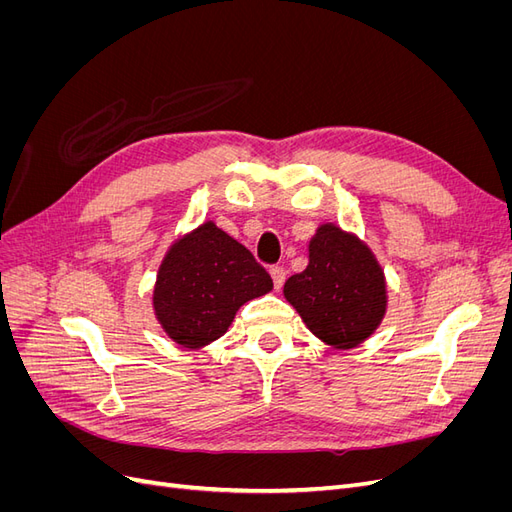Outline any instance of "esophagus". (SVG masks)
I'll return each mask as SVG.
<instances>
[{"mask_svg": "<svg viewBox=\"0 0 512 512\" xmlns=\"http://www.w3.org/2000/svg\"><path fill=\"white\" fill-rule=\"evenodd\" d=\"M269 273H271V280H273L275 290H280V288H282V284H284V280H286V271H284V267H280V265H273V267H269Z\"/></svg>", "mask_w": 512, "mask_h": 512, "instance_id": "34e87169", "label": "esophagus"}]
</instances>
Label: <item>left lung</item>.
I'll return each instance as SVG.
<instances>
[{
  "instance_id": "obj_1",
  "label": "left lung",
  "mask_w": 512,
  "mask_h": 512,
  "mask_svg": "<svg viewBox=\"0 0 512 512\" xmlns=\"http://www.w3.org/2000/svg\"><path fill=\"white\" fill-rule=\"evenodd\" d=\"M284 297L307 329L335 348H352L376 331L386 312L384 273L369 247L324 224L309 241V265L290 275Z\"/></svg>"
}]
</instances>
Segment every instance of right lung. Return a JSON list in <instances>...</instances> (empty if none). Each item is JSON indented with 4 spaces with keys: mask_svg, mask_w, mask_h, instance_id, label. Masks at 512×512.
<instances>
[{
    "mask_svg": "<svg viewBox=\"0 0 512 512\" xmlns=\"http://www.w3.org/2000/svg\"><path fill=\"white\" fill-rule=\"evenodd\" d=\"M271 288V275L252 252L207 222L168 250L153 307L170 339L200 348L226 333L245 301Z\"/></svg>",
    "mask_w": 512,
    "mask_h": 512,
    "instance_id": "obj_1",
    "label": "right lung"
}]
</instances>
